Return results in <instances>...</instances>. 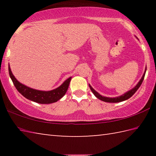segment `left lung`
<instances>
[{
    "instance_id": "1",
    "label": "left lung",
    "mask_w": 156,
    "mask_h": 156,
    "mask_svg": "<svg viewBox=\"0 0 156 156\" xmlns=\"http://www.w3.org/2000/svg\"><path fill=\"white\" fill-rule=\"evenodd\" d=\"M146 70H147V67H146V69H145V72L144 73L143 76H142V77L141 78L140 80L138 82V83L136 84V86L135 87H133V89H131L130 91H127V92H126V93L124 94L123 95H122V96H120L115 97V98L105 97V96H101V95L98 93L96 91H95L94 89L91 87V86L90 85V84H89V88H90V89L91 90L92 93H93L95 95V96H96V98H98V99H100V100H102V101L106 102H122V101H124V100H127L129 98H130L132 96H133V95L136 93V91L139 89V87L141 85V84L142 83V82H143L144 76H145V73H146Z\"/></svg>"
}]
</instances>
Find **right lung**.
Instances as JSON below:
<instances>
[{
    "label": "right lung",
    "mask_w": 156,
    "mask_h": 156,
    "mask_svg": "<svg viewBox=\"0 0 156 156\" xmlns=\"http://www.w3.org/2000/svg\"><path fill=\"white\" fill-rule=\"evenodd\" d=\"M9 73L15 87L20 94L28 100L40 104H50L56 102L65 96L69 85L72 77L66 80L59 87L51 91H40L31 89L18 82L14 77L9 65Z\"/></svg>",
    "instance_id": "1"
}]
</instances>
